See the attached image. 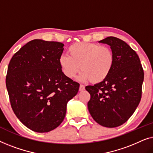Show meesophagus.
<instances>
[{
    "instance_id": "1",
    "label": "esophagus",
    "mask_w": 153,
    "mask_h": 153,
    "mask_svg": "<svg viewBox=\"0 0 153 153\" xmlns=\"http://www.w3.org/2000/svg\"><path fill=\"white\" fill-rule=\"evenodd\" d=\"M85 90V85H80V86H79V91H83Z\"/></svg>"
}]
</instances>
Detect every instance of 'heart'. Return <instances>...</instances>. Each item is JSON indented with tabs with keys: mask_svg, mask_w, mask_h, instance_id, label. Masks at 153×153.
Instances as JSON below:
<instances>
[{
	"mask_svg": "<svg viewBox=\"0 0 153 153\" xmlns=\"http://www.w3.org/2000/svg\"><path fill=\"white\" fill-rule=\"evenodd\" d=\"M68 52L69 56L62 55L59 58V65L69 79L74 78L81 69V81L91 80L92 83H98L107 78L114 67V52L106 46L76 42L68 47Z\"/></svg>",
	"mask_w": 153,
	"mask_h": 153,
	"instance_id": "heart-1",
	"label": "heart"
}]
</instances>
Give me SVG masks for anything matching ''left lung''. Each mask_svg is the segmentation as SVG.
Segmentation results:
<instances>
[{
    "label": "left lung",
    "instance_id": "8db88e82",
    "mask_svg": "<svg viewBox=\"0 0 153 153\" xmlns=\"http://www.w3.org/2000/svg\"><path fill=\"white\" fill-rule=\"evenodd\" d=\"M100 42L110 46L115 62L105 80L85 87L91 95L88 108L98 124L116 127L127 122L139 105L144 72L139 56L122 39L108 37Z\"/></svg>",
    "mask_w": 153,
    "mask_h": 153
}]
</instances>
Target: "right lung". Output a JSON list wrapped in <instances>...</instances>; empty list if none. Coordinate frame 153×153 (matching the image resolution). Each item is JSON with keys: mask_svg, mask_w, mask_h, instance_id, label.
<instances>
[{"mask_svg": "<svg viewBox=\"0 0 153 153\" xmlns=\"http://www.w3.org/2000/svg\"><path fill=\"white\" fill-rule=\"evenodd\" d=\"M64 45L33 39L10 60L6 87L10 104L19 120L31 130L48 132L63 121L68 102L79 83L62 72L59 58Z\"/></svg>", "mask_w": 153, "mask_h": 153, "instance_id": "obj_1", "label": "right lung"}]
</instances>
